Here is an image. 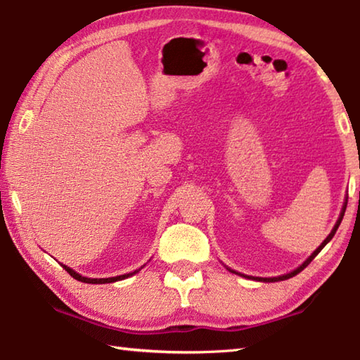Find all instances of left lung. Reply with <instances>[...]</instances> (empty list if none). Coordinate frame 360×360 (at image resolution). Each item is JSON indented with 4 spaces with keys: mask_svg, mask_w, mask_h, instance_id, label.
I'll return each instance as SVG.
<instances>
[{
    "mask_svg": "<svg viewBox=\"0 0 360 360\" xmlns=\"http://www.w3.org/2000/svg\"><path fill=\"white\" fill-rule=\"evenodd\" d=\"M346 205H348V202H345V205H343V210H341V214H340V217H338V221H337V224H335V227L332 229V231L330 233H328V236L327 238L322 241V245L316 249V251L309 255V257L303 262V264L298 266V268H295L294 271H290V273H288V275H283V276H276V278H257V276H246V275H241V273H236V271H233V270H230V268H227V270H230L231 273H236V275H240V276H245V278H249V279H255V281H264V283H276V281H284V279H289V278H292V276H295V275H298V273H300L303 268H307L308 265H309V262H311L316 255H318L319 252H321V249L324 248L328 241H330L332 238H333V235H335V231L338 230V227H340V224H341V221H343V216H345V211H346Z\"/></svg>",
    "mask_w": 360,
    "mask_h": 360,
    "instance_id": "obj_1",
    "label": "left lung"
}]
</instances>
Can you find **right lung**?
<instances>
[{
  "label": "right lung",
  "instance_id": "1",
  "mask_svg": "<svg viewBox=\"0 0 360 360\" xmlns=\"http://www.w3.org/2000/svg\"><path fill=\"white\" fill-rule=\"evenodd\" d=\"M66 271L70 273V275L75 278V279H77V281H81V283H87V284H106V283H115V281H120V279H125V278H129V276H131V275H135V273H138L139 270H135V271H131V273H125V275H120V276H114V278H85V276H81L79 275V273H76L75 270H71L70 266H66V265H62ZM143 268V266H141Z\"/></svg>",
  "mask_w": 360,
  "mask_h": 360
}]
</instances>
